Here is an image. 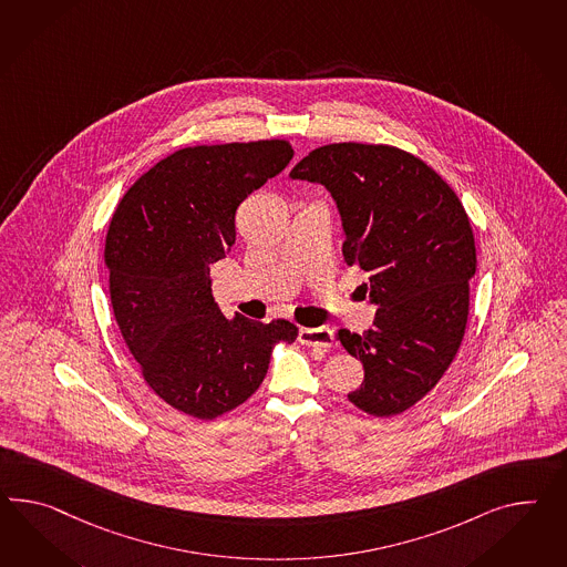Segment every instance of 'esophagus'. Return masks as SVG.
<instances>
[{"label":"esophagus","instance_id":"obj_1","mask_svg":"<svg viewBox=\"0 0 567 567\" xmlns=\"http://www.w3.org/2000/svg\"><path fill=\"white\" fill-rule=\"evenodd\" d=\"M298 341H300L302 346H308V348L329 349L333 348L334 334L333 331L327 329V327H320V329H300Z\"/></svg>","mask_w":567,"mask_h":567}]
</instances>
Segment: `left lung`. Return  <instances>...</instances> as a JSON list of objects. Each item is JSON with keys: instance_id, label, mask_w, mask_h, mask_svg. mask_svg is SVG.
I'll use <instances>...</instances> for the list:
<instances>
[{"instance_id": "1", "label": "left lung", "mask_w": 567, "mask_h": 567, "mask_svg": "<svg viewBox=\"0 0 567 567\" xmlns=\"http://www.w3.org/2000/svg\"><path fill=\"white\" fill-rule=\"evenodd\" d=\"M290 176L331 193L346 262L370 274L374 327L337 331L363 363L362 386L348 399L377 417L399 415L436 386L465 334L477 269L465 207L436 171L399 147H317Z\"/></svg>"}]
</instances>
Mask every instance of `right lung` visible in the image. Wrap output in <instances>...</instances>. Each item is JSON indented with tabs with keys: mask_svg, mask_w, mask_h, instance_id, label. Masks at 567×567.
Masks as SVG:
<instances>
[{
	"mask_svg": "<svg viewBox=\"0 0 567 567\" xmlns=\"http://www.w3.org/2000/svg\"><path fill=\"white\" fill-rule=\"evenodd\" d=\"M286 140L178 150L131 187L111 219L104 259L116 324L150 389L197 420H216L261 386L290 320L221 315L209 265L236 240L234 214L290 164Z\"/></svg>",
	"mask_w": 567,
	"mask_h": 567,
	"instance_id": "add662e5",
	"label": "right lung"
}]
</instances>
